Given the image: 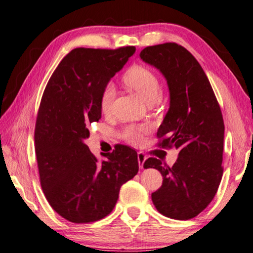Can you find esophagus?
<instances>
[{
    "mask_svg": "<svg viewBox=\"0 0 253 253\" xmlns=\"http://www.w3.org/2000/svg\"><path fill=\"white\" fill-rule=\"evenodd\" d=\"M137 158H138V165H139V169H144V163L146 161V156H145V154L143 152H139L137 154Z\"/></svg>",
    "mask_w": 253,
    "mask_h": 253,
    "instance_id": "obj_1",
    "label": "esophagus"
}]
</instances>
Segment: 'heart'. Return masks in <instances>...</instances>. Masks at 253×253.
Masks as SVG:
<instances>
[{
  "instance_id": "obj_1",
  "label": "heart",
  "mask_w": 253,
  "mask_h": 253,
  "mask_svg": "<svg viewBox=\"0 0 253 253\" xmlns=\"http://www.w3.org/2000/svg\"><path fill=\"white\" fill-rule=\"evenodd\" d=\"M123 81L128 88L134 90L146 105H153L161 93V84L156 75L144 66H132L123 77ZM116 90L111 84L105 85L100 95V109L104 114H108ZM147 130L146 127H128L124 131L126 139L130 143L139 144L143 140V134Z\"/></svg>"
}]
</instances>
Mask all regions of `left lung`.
Instances as JSON below:
<instances>
[{
  "instance_id": "8db88e82",
  "label": "left lung",
  "mask_w": 253,
  "mask_h": 253,
  "mask_svg": "<svg viewBox=\"0 0 253 253\" xmlns=\"http://www.w3.org/2000/svg\"><path fill=\"white\" fill-rule=\"evenodd\" d=\"M140 59L168 81L169 108L157 130L158 146L178 149L172 168L149 157L144 169H156L163 184L152 193L157 211L174 220H190L211 203L223 169L224 123L207 75L193 55L176 43L147 46Z\"/></svg>"
}]
</instances>
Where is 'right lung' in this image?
Instances as JSON below:
<instances>
[{
  "mask_svg": "<svg viewBox=\"0 0 253 253\" xmlns=\"http://www.w3.org/2000/svg\"><path fill=\"white\" fill-rule=\"evenodd\" d=\"M135 46L77 48L51 76L38 113L34 142L42 190L55 212L74 223H90L113 211L119 190L138 172L137 153L117 145L99 162L84 140L101 118L100 95Z\"/></svg>",
  "mask_w": 253,
  "mask_h": 253,
  "instance_id": "1",
  "label": "right lung"
}]
</instances>
